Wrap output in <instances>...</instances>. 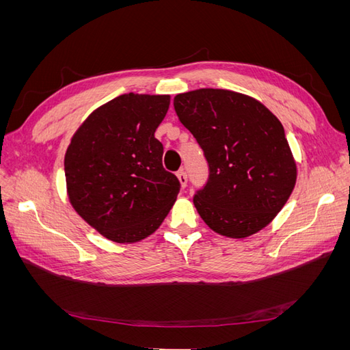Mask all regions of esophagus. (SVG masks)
Masks as SVG:
<instances>
[{"label": "esophagus", "instance_id": "esophagus-1", "mask_svg": "<svg viewBox=\"0 0 350 350\" xmlns=\"http://www.w3.org/2000/svg\"><path fill=\"white\" fill-rule=\"evenodd\" d=\"M176 176H178V181H179V184H181V187H183V188H185V187H187V184H188V176H187V172L184 171V169H181V171H179V172L176 174Z\"/></svg>", "mask_w": 350, "mask_h": 350}]
</instances>
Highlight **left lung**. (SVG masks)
I'll return each mask as SVG.
<instances>
[{
  "mask_svg": "<svg viewBox=\"0 0 350 350\" xmlns=\"http://www.w3.org/2000/svg\"><path fill=\"white\" fill-rule=\"evenodd\" d=\"M174 107L210 167L208 183L194 197L200 217L235 239L266 228L298 175L280 121L257 99L225 89L179 93Z\"/></svg>",
  "mask_w": 350,
  "mask_h": 350,
  "instance_id": "1",
  "label": "left lung"
}]
</instances>
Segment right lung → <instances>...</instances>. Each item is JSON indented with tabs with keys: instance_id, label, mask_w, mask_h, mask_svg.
I'll list each match as a JSON object with an SVG mask.
<instances>
[{
	"instance_id": "1",
	"label": "right lung",
	"mask_w": 350,
	"mask_h": 350,
	"mask_svg": "<svg viewBox=\"0 0 350 350\" xmlns=\"http://www.w3.org/2000/svg\"><path fill=\"white\" fill-rule=\"evenodd\" d=\"M169 94L126 93L94 109L71 137L64 169L76 213L102 237L134 243L162 225L179 193L154 131Z\"/></svg>"
}]
</instances>
